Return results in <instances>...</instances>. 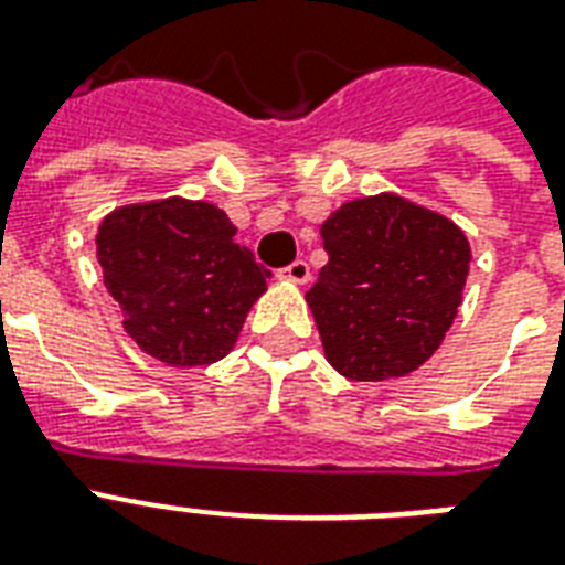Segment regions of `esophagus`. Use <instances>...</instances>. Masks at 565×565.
Listing matches in <instances>:
<instances>
[{
  "label": "esophagus",
  "instance_id": "34e87169",
  "mask_svg": "<svg viewBox=\"0 0 565 565\" xmlns=\"http://www.w3.org/2000/svg\"><path fill=\"white\" fill-rule=\"evenodd\" d=\"M278 278H284V281H292V284L310 281L308 260H292L290 266H284V269H278Z\"/></svg>",
  "mask_w": 565,
  "mask_h": 565
}]
</instances>
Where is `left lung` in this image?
I'll return each instance as SVG.
<instances>
[{"mask_svg": "<svg viewBox=\"0 0 565 565\" xmlns=\"http://www.w3.org/2000/svg\"><path fill=\"white\" fill-rule=\"evenodd\" d=\"M328 264L308 290L328 363L352 381L419 370L463 299L469 239L446 216L381 193L322 225Z\"/></svg>", "mask_w": 565, "mask_h": 565, "instance_id": "8db88e82", "label": "left lung"}]
</instances>
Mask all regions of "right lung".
<instances>
[{"mask_svg": "<svg viewBox=\"0 0 565 565\" xmlns=\"http://www.w3.org/2000/svg\"><path fill=\"white\" fill-rule=\"evenodd\" d=\"M220 207L188 199L108 213L96 234L105 287L126 310V331L170 366L216 363L237 343L269 269L234 243Z\"/></svg>", "mask_w": 565, "mask_h": 565, "instance_id": "add662e5", "label": "right lung"}]
</instances>
